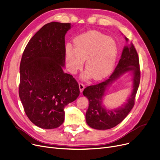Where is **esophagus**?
<instances>
[{
    "label": "esophagus",
    "mask_w": 160,
    "mask_h": 160,
    "mask_svg": "<svg viewBox=\"0 0 160 160\" xmlns=\"http://www.w3.org/2000/svg\"><path fill=\"white\" fill-rule=\"evenodd\" d=\"M79 90H80V92H82V90H84V88H85V85L83 84V83H82V82H79Z\"/></svg>",
    "instance_id": "1"
}]
</instances>
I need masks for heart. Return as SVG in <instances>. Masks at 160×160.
Returning a JSON list of instances; mask_svg holds the SVG:
<instances>
[{
  "mask_svg": "<svg viewBox=\"0 0 160 160\" xmlns=\"http://www.w3.org/2000/svg\"><path fill=\"white\" fill-rule=\"evenodd\" d=\"M75 49L68 45L66 48V63L72 73L77 72L86 60L87 77L100 80L112 71L118 48L117 42L96 30H90L74 39Z\"/></svg>",
  "mask_w": 160,
  "mask_h": 160,
  "instance_id": "obj_1",
  "label": "heart"
}]
</instances>
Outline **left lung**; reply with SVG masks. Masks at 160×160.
<instances>
[{"label":"left lung","instance_id":"obj_1","mask_svg":"<svg viewBox=\"0 0 160 160\" xmlns=\"http://www.w3.org/2000/svg\"><path fill=\"white\" fill-rule=\"evenodd\" d=\"M127 45L124 46L119 62L109 79L97 85L86 87L82 94L88 100L86 112L87 124L96 130H108L120 124L132 109L140 82V68L138 54L132 42L125 37ZM133 73V90L127 102L115 110H107L102 104L105 90L112 82L124 72Z\"/></svg>","mask_w":160,"mask_h":160}]
</instances>
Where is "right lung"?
Returning a JSON list of instances; mask_svg holds the SVG:
<instances>
[{
  "label": "right lung",
  "mask_w": 160,
  "mask_h": 160,
  "mask_svg": "<svg viewBox=\"0 0 160 160\" xmlns=\"http://www.w3.org/2000/svg\"><path fill=\"white\" fill-rule=\"evenodd\" d=\"M70 28V23L49 22L33 36L22 53L19 95L29 120L41 128L61 125L64 108L80 93L77 81L62 69L65 35Z\"/></svg>",
  "instance_id": "obj_1"
}]
</instances>
